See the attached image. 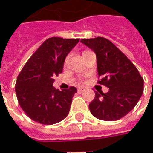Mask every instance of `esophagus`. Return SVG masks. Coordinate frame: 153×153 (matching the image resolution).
<instances>
[{
  "mask_svg": "<svg viewBox=\"0 0 153 153\" xmlns=\"http://www.w3.org/2000/svg\"><path fill=\"white\" fill-rule=\"evenodd\" d=\"M85 90V88H84V87H79L77 89V91H78V93H82Z\"/></svg>",
  "mask_w": 153,
  "mask_h": 153,
  "instance_id": "obj_1",
  "label": "esophagus"
}]
</instances>
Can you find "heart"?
<instances>
[{
  "instance_id": "obj_1",
  "label": "heart",
  "mask_w": 153,
  "mask_h": 153,
  "mask_svg": "<svg viewBox=\"0 0 153 153\" xmlns=\"http://www.w3.org/2000/svg\"><path fill=\"white\" fill-rule=\"evenodd\" d=\"M87 52H89V51H83V55H85Z\"/></svg>"
}]
</instances>
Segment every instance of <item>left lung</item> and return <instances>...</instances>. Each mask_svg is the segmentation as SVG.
I'll return each mask as SVG.
<instances>
[{"label":"left lung","instance_id":"8db88e82","mask_svg":"<svg viewBox=\"0 0 153 153\" xmlns=\"http://www.w3.org/2000/svg\"><path fill=\"white\" fill-rule=\"evenodd\" d=\"M80 41L97 54V83L109 88L107 93L96 92L89 105L91 113L101 120L120 119L140 100L143 93V78L133 62L108 39L97 37Z\"/></svg>","mask_w":153,"mask_h":153}]
</instances>
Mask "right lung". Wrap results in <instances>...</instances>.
I'll return each instance as SVG.
<instances>
[{"instance_id": "right-lung-1", "label": "right lung", "mask_w": 153, "mask_h": 153, "mask_svg": "<svg viewBox=\"0 0 153 153\" xmlns=\"http://www.w3.org/2000/svg\"><path fill=\"white\" fill-rule=\"evenodd\" d=\"M79 39L51 37L45 40L29 57L19 73L15 91L19 106L35 122L50 125L66 118L74 86L60 91L52 86L54 77L62 72L67 55Z\"/></svg>"}]
</instances>
